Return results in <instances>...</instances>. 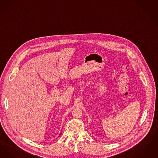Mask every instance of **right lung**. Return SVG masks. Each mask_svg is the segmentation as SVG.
<instances>
[{
  "label": "right lung",
  "mask_w": 158,
  "mask_h": 158,
  "mask_svg": "<svg viewBox=\"0 0 158 158\" xmlns=\"http://www.w3.org/2000/svg\"><path fill=\"white\" fill-rule=\"evenodd\" d=\"M60 135H61V133H60V135H59V136H60Z\"/></svg>",
  "instance_id": "right-lung-1"
}]
</instances>
